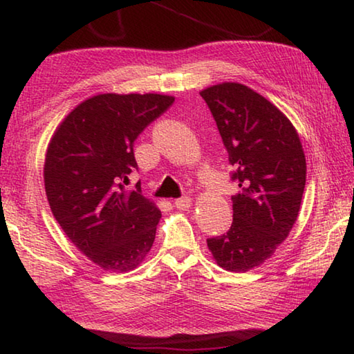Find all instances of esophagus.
I'll use <instances>...</instances> for the list:
<instances>
[{
	"label": "esophagus",
	"instance_id": "1",
	"mask_svg": "<svg viewBox=\"0 0 354 354\" xmlns=\"http://www.w3.org/2000/svg\"><path fill=\"white\" fill-rule=\"evenodd\" d=\"M190 206H192L190 196H181V198L175 200V207L179 209V211H187Z\"/></svg>",
	"mask_w": 354,
	"mask_h": 354
}]
</instances>
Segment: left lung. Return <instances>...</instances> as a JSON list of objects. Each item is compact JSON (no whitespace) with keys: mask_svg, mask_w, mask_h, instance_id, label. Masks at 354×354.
<instances>
[{"mask_svg":"<svg viewBox=\"0 0 354 354\" xmlns=\"http://www.w3.org/2000/svg\"><path fill=\"white\" fill-rule=\"evenodd\" d=\"M200 95L241 187L231 196V227L207 239V247L221 268L248 272L274 253L297 221L306 184L304 151L289 118L243 84H217Z\"/></svg>","mask_w":354,"mask_h":354,"instance_id":"1","label":"left lung"}]
</instances>
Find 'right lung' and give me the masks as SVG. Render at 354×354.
Listing matches in <instances>:
<instances>
[{
  "instance_id": "right-lung-1",
  "label": "right lung",
  "mask_w": 354,
  "mask_h": 354,
  "mask_svg": "<svg viewBox=\"0 0 354 354\" xmlns=\"http://www.w3.org/2000/svg\"><path fill=\"white\" fill-rule=\"evenodd\" d=\"M175 98L101 93L59 124L45 158L51 212L81 253L104 270L129 272L151 250L160 211L124 183L137 169L134 142Z\"/></svg>"
}]
</instances>
